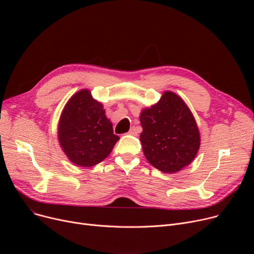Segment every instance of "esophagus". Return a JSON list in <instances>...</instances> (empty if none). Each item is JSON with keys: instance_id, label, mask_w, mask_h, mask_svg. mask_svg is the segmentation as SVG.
Listing matches in <instances>:
<instances>
[{"instance_id": "esophagus-1", "label": "esophagus", "mask_w": 254, "mask_h": 254, "mask_svg": "<svg viewBox=\"0 0 254 254\" xmlns=\"http://www.w3.org/2000/svg\"><path fill=\"white\" fill-rule=\"evenodd\" d=\"M128 133H129V134H136V133H137V130H136V128L133 126V127L130 128Z\"/></svg>"}]
</instances>
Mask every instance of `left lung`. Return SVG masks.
I'll return each instance as SVG.
<instances>
[{
  "label": "left lung",
  "mask_w": 254,
  "mask_h": 254,
  "mask_svg": "<svg viewBox=\"0 0 254 254\" xmlns=\"http://www.w3.org/2000/svg\"><path fill=\"white\" fill-rule=\"evenodd\" d=\"M139 121L144 155L154 168L172 174L194 160L200 147L199 129L178 95L165 92L156 104L141 110Z\"/></svg>",
  "instance_id": "left-lung-1"
}]
</instances>
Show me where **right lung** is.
Here are the masks:
<instances>
[{
  "label": "right lung",
  "mask_w": 254,
  "mask_h": 254,
  "mask_svg": "<svg viewBox=\"0 0 254 254\" xmlns=\"http://www.w3.org/2000/svg\"><path fill=\"white\" fill-rule=\"evenodd\" d=\"M58 140L67 158L79 167L89 168L104 160L120 137L114 134L102 103L88 89L70 97L58 123Z\"/></svg>",
  "instance_id": "1"
}]
</instances>
